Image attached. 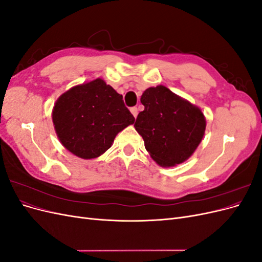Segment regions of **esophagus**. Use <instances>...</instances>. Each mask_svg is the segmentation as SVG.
<instances>
[{
	"label": "esophagus",
	"mask_w": 262,
	"mask_h": 262,
	"mask_svg": "<svg viewBox=\"0 0 262 262\" xmlns=\"http://www.w3.org/2000/svg\"><path fill=\"white\" fill-rule=\"evenodd\" d=\"M130 112H131V114L133 115L134 118H137V116H138V108L137 107H132L130 109Z\"/></svg>",
	"instance_id": "obj_1"
}]
</instances>
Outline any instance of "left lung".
Listing matches in <instances>:
<instances>
[{
  "instance_id": "1",
  "label": "left lung",
  "mask_w": 262,
  "mask_h": 262,
  "mask_svg": "<svg viewBox=\"0 0 262 262\" xmlns=\"http://www.w3.org/2000/svg\"><path fill=\"white\" fill-rule=\"evenodd\" d=\"M141 102L144 110L134 128L150 157L162 167L186 162L204 136L207 120L202 110L164 85L148 87Z\"/></svg>"
}]
</instances>
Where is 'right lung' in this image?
<instances>
[{
	"label": "right lung",
	"instance_id": "obj_1",
	"mask_svg": "<svg viewBox=\"0 0 262 262\" xmlns=\"http://www.w3.org/2000/svg\"><path fill=\"white\" fill-rule=\"evenodd\" d=\"M134 120L122 95L102 78L71 87L52 109V122L61 144L83 160L104 154L117 134Z\"/></svg>",
	"mask_w": 262,
	"mask_h": 262
}]
</instances>
